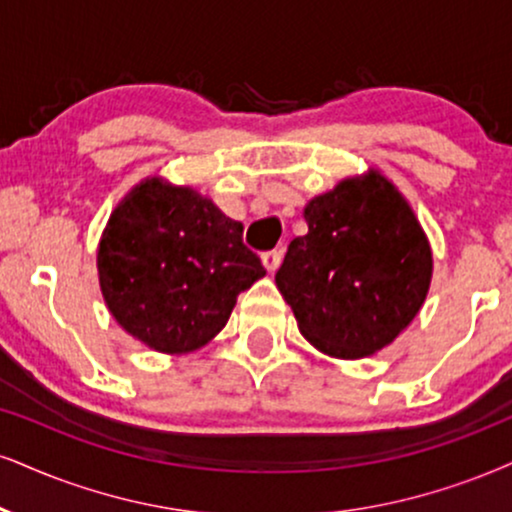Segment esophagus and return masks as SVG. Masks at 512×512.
<instances>
[{
  "instance_id": "esophagus-1",
  "label": "esophagus",
  "mask_w": 512,
  "mask_h": 512,
  "mask_svg": "<svg viewBox=\"0 0 512 512\" xmlns=\"http://www.w3.org/2000/svg\"><path fill=\"white\" fill-rule=\"evenodd\" d=\"M261 261H263V266H266L268 273H275V270L280 268L282 254H280V251H277V249L266 251V254H261Z\"/></svg>"
}]
</instances>
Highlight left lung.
<instances>
[{
    "label": "left lung",
    "instance_id": "1",
    "mask_svg": "<svg viewBox=\"0 0 512 512\" xmlns=\"http://www.w3.org/2000/svg\"><path fill=\"white\" fill-rule=\"evenodd\" d=\"M275 285L304 337L337 358L384 349L420 311L432 251L406 199L380 173L344 180L304 208Z\"/></svg>",
    "mask_w": 512,
    "mask_h": 512
}]
</instances>
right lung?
Masks as SVG:
<instances>
[{
	"label": "right lung",
	"mask_w": 512,
	"mask_h": 512,
	"mask_svg": "<svg viewBox=\"0 0 512 512\" xmlns=\"http://www.w3.org/2000/svg\"><path fill=\"white\" fill-rule=\"evenodd\" d=\"M244 225L189 187L151 178L111 213L97 268L118 325L151 349L187 353L223 330L239 292L266 275Z\"/></svg>",
	"instance_id": "obj_1"
}]
</instances>
